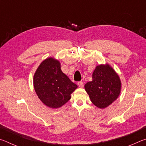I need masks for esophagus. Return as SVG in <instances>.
I'll list each match as a JSON object with an SVG mask.
<instances>
[{"label":"esophagus","mask_w":146,"mask_h":146,"mask_svg":"<svg viewBox=\"0 0 146 146\" xmlns=\"http://www.w3.org/2000/svg\"><path fill=\"white\" fill-rule=\"evenodd\" d=\"M78 86L80 88H83L84 84H83V82H82V81H80V82H78Z\"/></svg>","instance_id":"esophagus-1"}]
</instances>
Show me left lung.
Wrapping results in <instances>:
<instances>
[{
	"mask_svg": "<svg viewBox=\"0 0 146 146\" xmlns=\"http://www.w3.org/2000/svg\"><path fill=\"white\" fill-rule=\"evenodd\" d=\"M92 81L84 86L85 90L94 105L104 109L119 97L122 82L118 73L110 64H99L93 73Z\"/></svg>",
	"mask_w": 146,
	"mask_h": 146,
	"instance_id": "8db88e82",
	"label": "left lung"
}]
</instances>
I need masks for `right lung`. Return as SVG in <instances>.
<instances>
[{
    "label": "right lung",
    "instance_id": "1",
    "mask_svg": "<svg viewBox=\"0 0 146 146\" xmlns=\"http://www.w3.org/2000/svg\"><path fill=\"white\" fill-rule=\"evenodd\" d=\"M60 61L53 57L44 60L33 76V87L39 99L47 107L60 108L78 88L61 70Z\"/></svg>",
    "mask_w": 146,
    "mask_h": 146
}]
</instances>
